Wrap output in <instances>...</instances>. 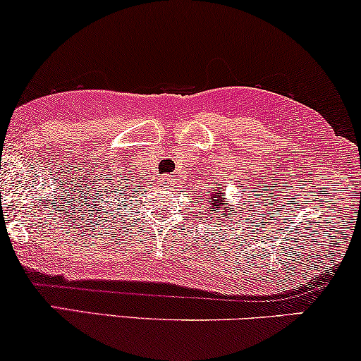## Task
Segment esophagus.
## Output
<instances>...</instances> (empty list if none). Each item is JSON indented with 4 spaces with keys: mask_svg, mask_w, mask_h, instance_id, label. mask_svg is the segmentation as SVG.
I'll list each match as a JSON object with an SVG mask.
<instances>
[{
    "mask_svg": "<svg viewBox=\"0 0 361 361\" xmlns=\"http://www.w3.org/2000/svg\"><path fill=\"white\" fill-rule=\"evenodd\" d=\"M172 182H174V177H172V176H164V177H161V184L164 185V187L171 185Z\"/></svg>",
    "mask_w": 361,
    "mask_h": 361,
    "instance_id": "34e87169",
    "label": "esophagus"
}]
</instances>
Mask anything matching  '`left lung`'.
<instances>
[{"instance_id":"obj_1","label":"left lung","mask_w":361,"mask_h":361,"mask_svg":"<svg viewBox=\"0 0 361 361\" xmlns=\"http://www.w3.org/2000/svg\"><path fill=\"white\" fill-rule=\"evenodd\" d=\"M205 194L209 195V199H207V205H209V214H212V216L219 215V220H220L221 212H224L225 216H230V214H228L230 204H226V200L224 199V192H221L220 189H214V190H207ZM231 214L236 215V212L233 210Z\"/></svg>"}]
</instances>
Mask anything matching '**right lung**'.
Returning a JSON list of instances; mask_svg holds the SVG:
<instances>
[{"label": "right lung", "mask_w": 361, "mask_h": 361, "mask_svg": "<svg viewBox=\"0 0 361 361\" xmlns=\"http://www.w3.org/2000/svg\"><path fill=\"white\" fill-rule=\"evenodd\" d=\"M115 190H116V189H115ZM106 194H108V190H106Z\"/></svg>", "instance_id": "1"}]
</instances>
